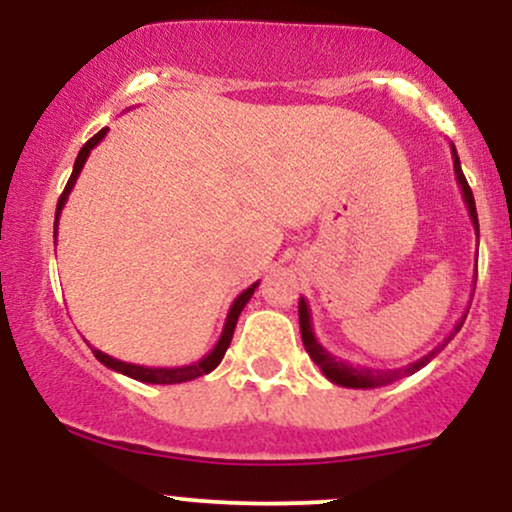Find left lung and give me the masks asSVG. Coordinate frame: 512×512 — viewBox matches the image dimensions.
Masks as SVG:
<instances>
[{
    "instance_id": "8db88e82",
    "label": "left lung",
    "mask_w": 512,
    "mask_h": 512,
    "mask_svg": "<svg viewBox=\"0 0 512 512\" xmlns=\"http://www.w3.org/2000/svg\"><path fill=\"white\" fill-rule=\"evenodd\" d=\"M450 149H452V166H455L457 185H460L462 199H464V204H467V211H469V219H472L474 231H477V236H479V219H477V207H474V195H472V190H469L467 178H464V173H462L460 156H457L455 146H450ZM474 284H477V272H474ZM469 303H472V301H469ZM467 313H469V308H467ZM467 313H464L462 320L457 322L455 330H452L448 337H445L443 342L436 346V349L428 351L426 356L416 358V361H411L402 368H366V366H351L349 361H344V358L330 354L325 346L317 342V337L313 332V317H310L308 303H305L303 296H301V301H298V322H301V339H303L305 351H308V356L313 358L315 366H320L322 375H325L330 383L342 385V387H354V390H370V387L397 383V380H402L404 375H411V373H416V370L424 368L426 363L431 361V358H436L440 351H443L445 346L450 344V339L462 330L464 317H467Z\"/></svg>"
}]
</instances>
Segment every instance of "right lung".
<instances>
[{"label":"right lung","mask_w":512,"mask_h":512,"mask_svg":"<svg viewBox=\"0 0 512 512\" xmlns=\"http://www.w3.org/2000/svg\"><path fill=\"white\" fill-rule=\"evenodd\" d=\"M105 134H108V127L101 129V132H98V134H93V137L88 139V142H86L84 146H81L79 156H76L74 170H72V178H69L67 187H64V192H62V197H60V202H57V211H55V240H57V223H60V214H62L64 204H67L69 195H72V190H74V185H76V178H79V175H81V168H84L86 158H88V154H91V151H93V146L101 144ZM257 284H260V281H255V284L248 286V289H245V291L240 293V296L236 298V301H233L231 310H228V315H226V322H223L221 337H219V342H216L214 349H211L209 354L204 356V358H199V361L187 363V366H175V368L137 366V363H125V361H120V358H113V356L103 354V351L96 349V346H91V344H88V346H91L93 356H96L98 361L103 363V366H108L110 370H117V373L127 375V378L139 380V383H151V385L187 383V380H195V378H199V375H207V373H211V370H214L216 366H219L223 354H226V349H228V346H231V339H233V332H236L238 317H240V313H243L245 305H248V301L252 298V293H255Z\"/></svg>","instance_id":"add662e5"}]
</instances>
